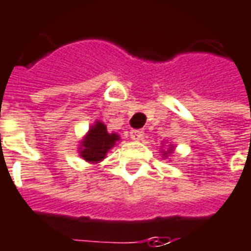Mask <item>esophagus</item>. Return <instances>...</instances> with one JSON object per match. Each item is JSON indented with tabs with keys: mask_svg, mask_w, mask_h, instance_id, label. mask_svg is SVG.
<instances>
[{
	"mask_svg": "<svg viewBox=\"0 0 251 251\" xmlns=\"http://www.w3.org/2000/svg\"><path fill=\"white\" fill-rule=\"evenodd\" d=\"M144 137V131L143 130H130V138L131 140H141Z\"/></svg>",
	"mask_w": 251,
	"mask_h": 251,
	"instance_id": "34e87169",
	"label": "esophagus"
}]
</instances>
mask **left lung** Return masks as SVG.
<instances>
[{"label":"left lung","instance_id":"obj_1","mask_svg":"<svg viewBox=\"0 0 251 251\" xmlns=\"http://www.w3.org/2000/svg\"><path fill=\"white\" fill-rule=\"evenodd\" d=\"M163 147H164V143H163ZM174 150H175L174 144H170V145H168V150H162V151H160V153H162L163 159H166V157H168V156L173 155V152H174Z\"/></svg>","mask_w":251,"mask_h":251}]
</instances>
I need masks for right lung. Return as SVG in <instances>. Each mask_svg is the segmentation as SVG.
Here are the masks:
<instances>
[{"mask_svg":"<svg viewBox=\"0 0 251 251\" xmlns=\"http://www.w3.org/2000/svg\"><path fill=\"white\" fill-rule=\"evenodd\" d=\"M120 140V134L114 131L110 133L107 126L101 121H95V124L89 127L87 134L80 141L78 155L91 164L100 163L103 159H106L108 151L114 148Z\"/></svg>","mask_w":251,"mask_h":251,"instance_id":"1","label":"right lung"}]
</instances>
